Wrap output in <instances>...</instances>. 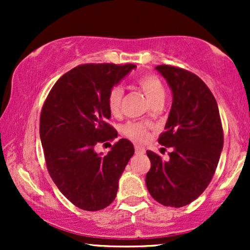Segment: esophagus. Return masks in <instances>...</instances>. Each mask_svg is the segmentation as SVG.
I'll use <instances>...</instances> for the list:
<instances>
[{"label": "esophagus", "mask_w": 250, "mask_h": 250, "mask_svg": "<svg viewBox=\"0 0 250 250\" xmlns=\"http://www.w3.org/2000/svg\"><path fill=\"white\" fill-rule=\"evenodd\" d=\"M135 153H136V154H145L146 150H145V148L141 147V146H135Z\"/></svg>", "instance_id": "esophagus-1"}]
</instances>
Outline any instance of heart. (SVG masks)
Wrapping results in <instances>:
<instances>
[{
  "label": "heart",
  "instance_id": "heart-1",
  "mask_svg": "<svg viewBox=\"0 0 250 250\" xmlns=\"http://www.w3.org/2000/svg\"><path fill=\"white\" fill-rule=\"evenodd\" d=\"M136 83L141 90L147 96L149 102L153 103L157 100L165 99L166 91L162 82L155 75L151 74H145L136 80ZM123 97V88L121 85H114L109 90L107 96V105L111 115L119 116L121 114V103ZM148 127L147 123L143 122H129L123 128V134L129 139L136 142H143L148 137Z\"/></svg>",
  "mask_w": 250,
  "mask_h": 250
}]
</instances>
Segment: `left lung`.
<instances>
[{"mask_svg": "<svg viewBox=\"0 0 250 250\" xmlns=\"http://www.w3.org/2000/svg\"><path fill=\"white\" fill-rule=\"evenodd\" d=\"M155 69L173 93L166 131L159 137L171 151L167 161L147 151L151 166L146 185L157 202L180 208L196 200L213 179L223 148L222 125L216 100L199 76L167 64Z\"/></svg>", "mask_w": 250, "mask_h": 250, "instance_id": "left-lung-1", "label": "left lung"}]
</instances>
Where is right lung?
<instances>
[{
	"instance_id": "1",
	"label": "right lung",
	"mask_w": 250,
	"mask_h": 250,
	"mask_svg": "<svg viewBox=\"0 0 250 250\" xmlns=\"http://www.w3.org/2000/svg\"><path fill=\"white\" fill-rule=\"evenodd\" d=\"M135 67L77 65L57 80L42 107L40 137L47 169L60 191L83 210H101L115 200L120 177L134 155L127 139L105 155L97 154L95 147L117 137L108 123L107 96Z\"/></svg>"
}]
</instances>
